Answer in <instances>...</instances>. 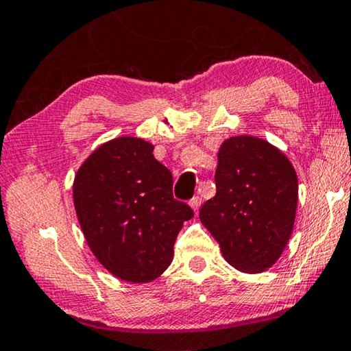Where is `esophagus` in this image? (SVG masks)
<instances>
[{
  "label": "esophagus",
  "instance_id": "obj_1",
  "mask_svg": "<svg viewBox=\"0 0 351 351\" xmlns=\"http://www.w3.org/2000/svg\"><path fill=\"white\" fill-rule=\"evenodd\" d=\"M201 204H202V197L201 196H193L190 199V206L193 207V210H195V212L199 210Z\"/></svg>",
  "mask_w": 351,
  "mask_h": 351
}]
</instances>
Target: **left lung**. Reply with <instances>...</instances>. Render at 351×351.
I'll return each mask as SVG.
<instances>
[{
	"instance_id": "8db88e82",
	"label": "left lung",
	"mask_w": 351,
	"mask_h": 351,
	"mask_svg": "<svg viewBox=\"0 0 351 351\" xmlns=\"http://www.w3.org/2000/svg\"><path fill=\"white\" fill-rule=\"evenodd\" d=\"M217 195L199 218L223 256L242 272H261L282 255L291 236L298 177L287 156L269 142L236 136L218 152Z\"/></svg>"
}]
</instances>
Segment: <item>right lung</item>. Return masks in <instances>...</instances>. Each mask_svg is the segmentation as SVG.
I'll return each mask as SVG.
<instances>
[{
	"label": "right lung",
	"instance_id": "add662e5",
	"mask_svg": "<svg viewBox=\"0 0 351 351\" xmlns=\"http://www.w3.org/2000/svg\"><path fill=\"white\" fill-rule=\"evenodd\" d=\"M172 174L138 138L106 142L74 180V206L98 261L121 280L144 283L174 258L184 221L195 212L172 195Z\"/></svg>",
	"mask_w": 351,
	"mask_h": 351
}]
</instances>
